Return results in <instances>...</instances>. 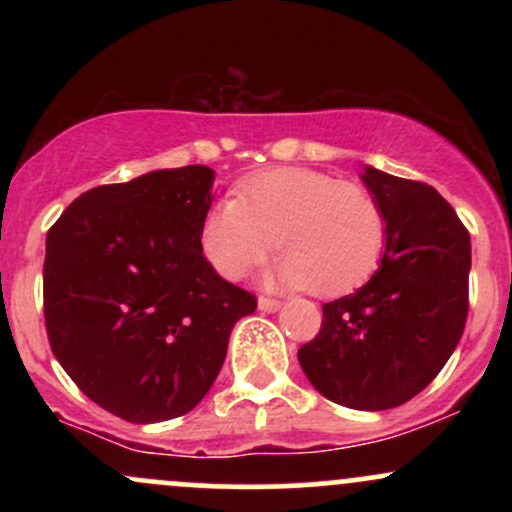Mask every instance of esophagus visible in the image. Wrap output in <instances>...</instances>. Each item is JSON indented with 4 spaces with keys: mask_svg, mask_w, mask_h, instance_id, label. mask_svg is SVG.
<instances>
[{
    "mask_svg": "<svg viewBox=\"0 0 512 512\" xmlns=\"http://www.w3.org/2000/svg\"><path fill=\"white\" fill-rule=\"evenodd\" d=\"M257 305H260V310H264V313H276V310L281 308V301H276V298H269V296H260L257 298Z\"/></svg>",
    "mask_w": 512,
    "mask_h": 512,
    "instance_id": "obj_1",
    "label": "esophagus"
}]
</instances>
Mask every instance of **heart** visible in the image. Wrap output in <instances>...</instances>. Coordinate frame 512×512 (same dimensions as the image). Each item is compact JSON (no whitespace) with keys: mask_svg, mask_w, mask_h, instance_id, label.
Segmentation results:
<instances>
[{"mask_svg":"<svg viewBox=\"0 0 512 512\" xmlns=\"http://www.w3.org/2000/svg\"><path fill=\"white\" fill-rule=\"evenodd\" d=\"M199 238L211 267L226 279L245 276L279 245L284 255L274 281L337 296L378 267L387 216L361 182L310 168H272L240 180L236 197L211 204Z\"/></svg>","mask_w":512,"mask_h":512,"instance_id":"1","label":"heart"}]
</instances>
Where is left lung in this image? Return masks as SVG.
<instances>
[{"mask_svg":"<svg viewBox=\"0 0 512 512\" xmlns=\"http://www.w3.org/2000/svg\"><path fill=\"white\" fill-rule=\"evenodd\" d=\"M387 216L383 260L370 281L322 305L315 339L298 349L320 395L383 411L419 395L448 363L469 310V231L426 182L366 168Z\"/></svg>","mask_w":512,"mask_h":512,"instance_id":"obj_1","label":"left lung"}]
</instances>
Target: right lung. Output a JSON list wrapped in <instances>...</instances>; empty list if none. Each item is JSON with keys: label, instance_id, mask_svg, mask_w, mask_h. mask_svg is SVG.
<instances>
[{"label": "right lung", "instance_id": "right-lung-1", "mask_svg": "<svg viewBox=\"0 0 512 512\" xmlns=\"http://www.w3.org/2000/svg\"><path fill=\"white\" fill-rule=\"evenodd\" d=\"M214 170L185 166L76 197L45 240L50 349L88 399L132 424L195 409L257 298L202 255Z\"/></svg>", "mask_w": 512, "mask_h": 512}]
</instances>
